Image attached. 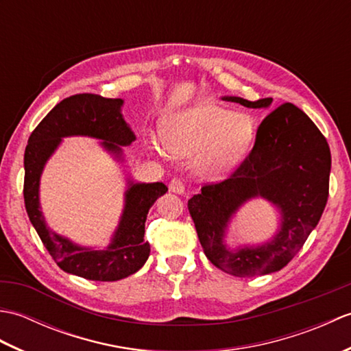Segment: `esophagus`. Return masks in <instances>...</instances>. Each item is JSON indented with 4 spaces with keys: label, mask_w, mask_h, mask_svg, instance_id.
<instances>
[{
    "label": "esophagus",
    "mask_w": 351,
    "mask_h": 351,
    "mask_svg": "<svg viewBox=\"0 0 351 351\" xmlns=\"http://www.w3.org/2000/svg\"><path fill=\"white\" fill-rule=\"evenodd\" d=\"M169 190L171 193H176V195H184L185 184L181 180H178V178H173V180L169 182Z\"/></svg>",
    "instance_id": "esophagus-1"
}]
</instances>
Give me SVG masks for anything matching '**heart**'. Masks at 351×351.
I'll use <instances>...</instances> for the list:
<instances>
[{
    "label": "heart",
    "instance_id": "1",
    "mask_svg": "<svg viewBox=\"0 0 351 351\" xmlns=\"http://www.w3.org/2000/svg\"><path fill=\"white\" fill-rule=\"evenodd\" d=\"M255 121L210 102H200L167 117L162 139L151 138L152 151L164 155L166 147L181 156L196 155L195 167L204 180H220L232 171L255 137Z\"/></svg>",
    "mask_w": 351,
    "mask_h": 351
}]
</instances>
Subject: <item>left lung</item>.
<instances>
[{"label":"left lung","mask_w":351,"mask_h":351,"mask_svg":"<svg viewBox=\"0 0 351 351\" xmlns=\"http://www.w3.org/2000/svg\"><path fill=\"white\" fill-rule=\"evenodd\" d=\"M247 108H268L271 98L255 102L225 96ZM330 149L315 123L294 104L273 110L256 131L255 145L228 180L206 184L189 200V211L206 258L228 274L252 278L279 271L315 229L329 197ZM264 197L281 211L274 240L255 248L227 249L232 215L250 198Z\"/></svg>","instance_id":"8db88e82"}]
</instances>
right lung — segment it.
<instances>
[{"mask_svg":"<svg viewBox=\"0 0 351 351\" xmlns=\"http://www.w3.org/2000/svg\"><path fill=\"white\" fill-rule=\"evenodd\" d=\"M122 99L80 93L58 102L28 138L24 154V200L29 221L45 247L63 271L88 280L113 282L138 271L149 258L151 245L145 241V221L149 208L167 187L162 182H134L128 180L125 206L111 243L104 250L83 247L51 230L40 211L39 184L45 164L63 137L87 136L104 140L106 151L123 160L122 146L136 136L121 113Z\"/></svg>","mask_w":351,"mask_h":351,"instance_id":"add662e5","label":"right lung"}]
</instances>
